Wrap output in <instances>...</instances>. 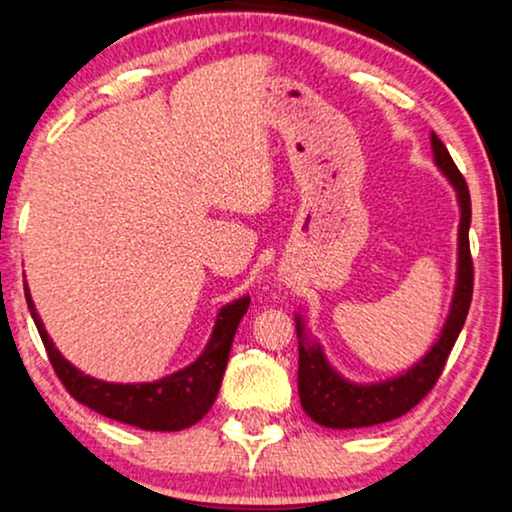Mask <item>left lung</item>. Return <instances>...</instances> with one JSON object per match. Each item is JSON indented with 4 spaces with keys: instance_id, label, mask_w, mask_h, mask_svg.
I'll return each mask as SVG.
<instances>
[{
    "instance_id": "obj_1",
    "label": "left lung",
    "mask_w": 512,
    "mask_h": 512,
    "mask_svg": "<svg viewBox=\"0 0 512 512\" xmlns=\"http://www.w3.org/2000/svg\"><path fill=\"white\" fill-rule=\"evenodd\" d=\"M431 146H434L436 165L441 167V172L446 174L450 184L458 191L462 213L458 237V285H455V297L453 306H450L448 321L436 345L410 371H405L398 378H390V381L374 383V386H354V383L345 381V378L330 369L321 347L306 342L302 318H297L299 400H302L304 412L316 424L328 426V429H362V426L393 422V419L410 412L436 386L438 376L443 374V366L448 362V354L453 350L462 326H465L474 287V266L470 254V189H467V182L458 170V165L450 158L448 148L443 146V141L436 134H431Z\"/></svg>"
}]
</instances>
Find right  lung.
<instances>
[{"mask_svg":"<svg viewBox=\"0 0 512 512\" xmlns=\"http://www.w3.org/2000/svg\"><path fill=\"white\" fill-rule=\"evenodd\" d=\"M23 292H26L30 316L38 328L54 374L69 390L71 398L102 414V417L146 431H182L206 417L215 398H218L234 333H237L239 321H242L251 302L249 297H242L237 302L222 306L206 352L191 366L162 378V381L122 386V383H105L98 378L83 376L76 366L66 362L42 326L33 299H30L28 285H23Z\"/></svg>","mask_w":512,"mask_h":512,"instance_id":"obj_1","label":"right lung"}]
</instances>
